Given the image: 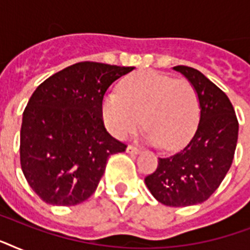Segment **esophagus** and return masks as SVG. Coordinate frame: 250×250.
<instances>
[{
  "instance_id": "esophagus-1",
  "label": "esophagus",
  "mask_w": 250,
  "mask_h": 250,
  "mask_svg": "<svg viewBox=\"0 0 250 250\" xmlns=\"http://www.w3.org/2000/svg\"><path fill=\"white\" fill-rule=\"evenodd\" d=\"M125 152L129 153V154H139V153H140V149L136 148V146H132V145H128L127 149H125Z\"/></svg>"
}]
</instances>
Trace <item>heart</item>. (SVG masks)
I'll use <instances>...</instances> for the list:
<instances>
[{"label":"heart","instance_id":"b5f03b06","mask_svg":"<svg viewBox=\"0 0 250 250\" xmlns=\"http://www.w3.org/2000/svg\"><path fill=\"white\" fill-rule=\"evenodd\" d=\"M101 115L117 139L128 136L143 122L149 143L172 150L186 144L194 132L200 104L188 80L144 70L122 80L118 93L105 94Z\"/></svg>","mask_w":250,"mask_h":250}]
</instances>
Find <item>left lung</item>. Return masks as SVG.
Listing matches in <instances>:
<instances>
[{"label": "left lung", "mask_w": 250, "mask_h": 250, "mask_svg": "<svg viewBox=\"0 0 250 250\" xmlns=\"http://www.w3.org/2000/svg\"><path fill=\"white\" fill-rule=\"evenodd\" d=\"M198 96L200 122L189 143L172 156L158 158V167L145 178L157 201L167 206H190L206 201L232 165L239 123L229 97L204 74L175 66Z\"/></svg>", "instance_id": "obj_1"}]
</instances>
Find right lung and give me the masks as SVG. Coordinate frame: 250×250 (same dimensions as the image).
Wrapping results in <instances>:
<instances>
[{
    "label": "right lung",
    "mask_w": 250,
    "mask_h": 250,
    "mask_svg": "<svg viewBox=\"0 0 250 250\" xmlns=\"http://www.w3.org/2000/svg\"><path fill=\"white\" fill-rule=\"evenodd\" d=\"M135 67L79 62L37 86L23 113L21 166L29 187L50 205L85 201L97 188L111 154L123 143L106 131L104 94Z\"/></svg>",
    "instance_id": "right-lung-1"
}]
</instances>
